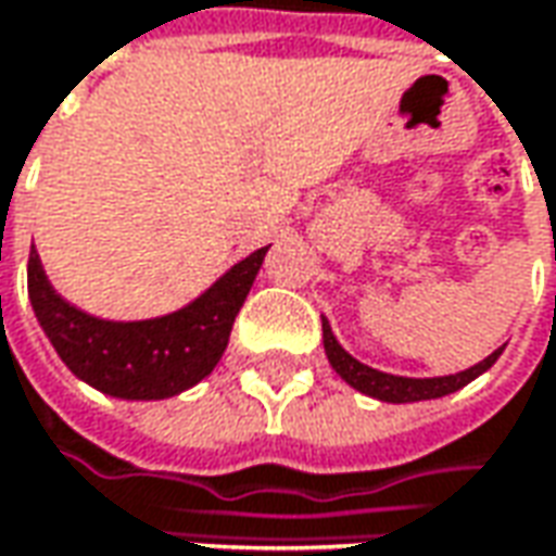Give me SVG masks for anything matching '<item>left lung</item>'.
<instances>
[{
    "instance_id": "1",
    "label": "left lung",
    "mask_w": 556,
    "mask_h": 556,
    "mask_svg": "<svg viewBox=\"0 0 556 556\" xmlns=\"http://www.w3.org/2000/svg\"><path fill=\"white\" fill-rule=\"evenodd\" d=\"M321 330L324 352H327L330 367H333L352 389H357L361 394H370L376 401H386V404H416V401H434V397H443V394H453V391L465 389L468 382H475L480 374H486L495 361H498V355L505 352V345H502V349H495L493 355H486L480 364L462 370V374L416 379V376L382 374V370H374V367L361 364L357 357H352L342 345H339V339L333 337V327H330L327 318H321Z\"/></svg>"
}]
</instances>
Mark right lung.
<instances>
[{
    "instance_id": "obj_1",
    "label": "right lung",
    "mask_w": 556,
    "mask_h": 556,
    "mask_svg": "<svg viewBox=\"0 0 556 556\" xmlns=\"http://www.w3.org/2000/svg\"><path fill=\"white\" fill-rule=\"evenodd\" d=\"M266 251L235 263L189 305L147 321H106L66 303L36 248H29L26 290L36 321L76 379L122 401H165L214 374Z\"/></svg>"
}]
</instances>
